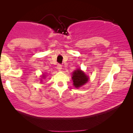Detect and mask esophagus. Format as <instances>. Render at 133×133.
Instances as JSON below:
<instances>
[{
  "mask_svg": "<svg viewBox=\"0 0 133 133\" xmlns=\"http://www.w3.org/2000/svg\"><path fill=\"white\" fill-rule=\"evenodd\" d=\"M57 68L58 71H61L62 69V65L61 64H58L57 66Z\"/></svg>",
  "mask_w": 133,
  "mask_h": 133,
  "instance_id": "1",
  "label": "esophagus"
}]
</instances>
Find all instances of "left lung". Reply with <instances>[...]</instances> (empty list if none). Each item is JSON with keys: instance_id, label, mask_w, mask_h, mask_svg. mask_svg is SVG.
Returning <instances> with one entry per match:
<instances>
[{"instance_id": "1", "label": "left lung", "mask_w": 133, "mask_h": 133, "mask_svg": "<svg viewBox=\"0 0 133 133\" xmlns=\"http://www.w3.org/2000/svg\"><path fill=\"white\" fill-rule=\"evenodd\" d=\"M72 80L73 82V85L76 88H80L86 84L89 80V76H87L84 71L80 69L75 70L73 73Z\"/></svg>"}]
</instances>
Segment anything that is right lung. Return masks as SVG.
<instances>
[{"label":"right lung","mask_w":133,"mask_h":133,"mask_svg":"<svg viewBox=\"0 0 133 133\" xmlns=\"http://www.w3.org/2000/svg\"><path fill=\"white\" fill-rule=\"evenodd\" d=\"M44 76H44V75H43V76H42V77H44Z\"/></svg>","instance_id":"add662e5"}]
</instances>
